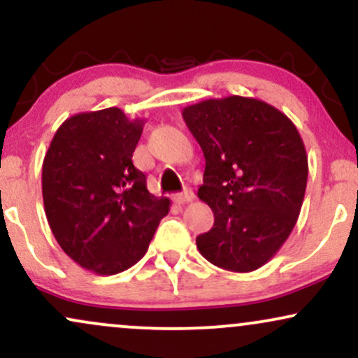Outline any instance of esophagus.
<instances>
[{
    "mask_svg": "<svg viewBox=\"0 0 358 358\" xmlns=\"http://www.w3.org/2000/svg\"><path fill=\"white\" fill-rule=\"evenodd\" d=\"M193 196H195V195H193L192 190H185L183 193H176V195H173V200L178 205H183V203L192 202Z\"/></svg>",
    "mask_w": 358,
    "mask_h": 358,
    "instance_id": "esophagus-1",
    "label": "esophagus"
}]
</instances>
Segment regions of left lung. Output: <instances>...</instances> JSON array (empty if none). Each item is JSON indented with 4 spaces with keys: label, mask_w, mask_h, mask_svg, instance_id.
Instances as JSON below:
<instances>
[{
    "label": "left lung",
    "mask_w": 358,
    "mask_h": 358,
    "mask_svg": "<svg viewBox=\"0 0 358 358\" xmlns=\"http://www.w3.org/2000/svg\"><path fill=\"white\" fill-rule=\"evenodd\" d=\"M182 114L205 156L199 199L215 219L196 248L217 268L256 271L296 225L308 180L303 139L286 114L252 97L202 101Z\"/></svg>",
    "instance_id": "1"
}]
</instances>
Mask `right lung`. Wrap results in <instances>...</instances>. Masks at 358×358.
Wrapping results in <instances>:
<instances>
[{
  "label": "right lung",
  "mask_w": 358,
  "mask_h": 358,
  "mask_svg": "<svg viewBox=\"0 0 358 358\" xmlns=\"http://www.w3.org/2000/svg\"><path fill=\"white\" fill-rule=\"evenodd\" d=\"M143 119L119 108L80 113L62 122L42 166L45 213L64 252L99 276L122 273L146 254L170 212L133 165Z\"/></svg>",
  "instance_id": "right-lung-1"
}]
</instances>
